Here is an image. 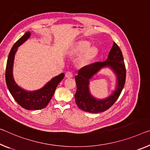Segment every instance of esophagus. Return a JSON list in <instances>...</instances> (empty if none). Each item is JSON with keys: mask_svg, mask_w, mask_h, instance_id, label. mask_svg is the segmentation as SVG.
<instances>
[{"mask_svg": "<svg viewBox=\"0 0 150 150\" xmlns=\"http://www.w3.org/2000/svg\"><path fill=\"white\" fill-rule=\"evenodd\" d=\"M65 77H67V78L73 77V73L70 72V71H67V72L65 73Z\"/></svg>", "mask_w": 150, "mask_h": 150, "instance_id": "34e87169", "label": "esophagus"}]
</instances>
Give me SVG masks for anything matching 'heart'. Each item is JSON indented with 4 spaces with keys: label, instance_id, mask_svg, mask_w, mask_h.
Masks as SVG:
<instances>
[{
    "label": "heart",
    "instance_id": "1",
    "mask_svg": "<svg viewBox=\"0 0 150 150\" xmlns=\"http://www.w3.org/2000/svg\"><path fill=\"white\" fill-rule=\"evenodd\" d=\"M71 53L74 54L83 53L81 58V61L83 63H87L91 61L96 55V49L94 47H90L89 42L83 41L78 42L71 50Z\"/></svg>",
    "mask_w": 150,
    "mask_h": 150
}]
</instances>
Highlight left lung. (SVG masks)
<instances>
[{
  "label": "left lung",
  "instance_id": "obj_1",
  "mask_svg": "<svg viewBox=\"0 0 150 150\" xmlns=\"http://www.w3.org/2000/svg\"><path fill=\"white\" fill-rule=\"evenodd\" d=\"M109 67L116 77L115 89L110 96L99 100L93 97L90 92V79L103 68ZM126 70L123 57L118 45L113 42L108 57L103 62H96L83 67L78 71L75 79L77 91L75 94V102L80 109L91 113L103 112L113 105L118 99L124 87Z\"/></svg>",
  "mask_w": 150,
  "mask_h": 150
}]
</instances>
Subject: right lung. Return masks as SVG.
Listing matches in <instances>:
<instances>
[{
	"instance_id": "obj_1",
	"label": "right lung",
	"mask_w": 150,
	"mask_h": 150,
	"mask_svg": "<svg viewBox=\"0 0 150 150\" xmlns=\"http://www.w3.org/2000/svg\"><path fill=\"white\" fill-rule=\"evenodd\" d=\"M30 35L31 33L27 31L12 47L7 59L5 78L7 87L11 94L22 108L27 110H38L43 109L48 105L57 87L63 79L65 74L61 73L52 78L51 80L47 82L41 89L35 91H27L16 83L13 77V65L15 54L18 47L29 39Z\"/></svg>"
}]
</instances>
